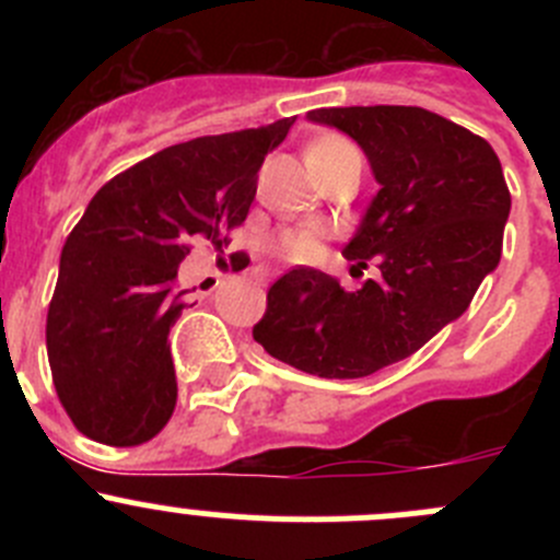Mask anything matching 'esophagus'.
<instances>
[{
  "mask_svg": "<svg viewBox=\"0 0 560 560\" xmlns=\"http://www.w3.org/2000/svg\"><path fill=\"white\" fill-rule=\"evenodd\" d=\"M254 276H257L259 281H270V279H273V273H270L268 268H257V270H254Z\"/></svg>",
  "mask_w": 560,
  "mask_h": 560,
  "instance_id": "1",
  "label": "esophagus"
}]
</instances>
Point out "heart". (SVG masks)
<instances>
[{
    "label": "heart",
    "instance_id": "heart-1",
    "mask_svg": "<svg viewBox=\"0 0 560 560\" xmlns=\"http://www.w3.org/2000/svg\"><path fill=\"white\" fill-rule=\"evenodd\" d=\"M347 154H354V149L343 138H336V135L319 138L312 149H308V156H312V160H338V156ZM319 241L322 230L314 228V224H308V228L284 230V233L273 241V252L281 254L284 259H292V262H303V259L314 257Z\"/></svg>",
    "mask_w": 560,
    "mask_h": 560
}]
</instances>
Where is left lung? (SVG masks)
Returning <instances> with one entry per match:
<instances>
[{"instance_id":"1","label":"left lung","mask_w":560,"mask_h":560,"mask_svg":"<svg viewBox=\"0 0 560 560\" xmlns=\"http://www.w3.org/2000/svg\"><path fill=\"white\" fill-rule=\"evenodd\" d=\"M363 149L380 191L343 257L380 276L349 292L295 268L268 290L254 341L322 380H360L406 360L468 308L501 259L512 197L488 140L425 107L308 110Z\"/></svg>"}]
</instances>
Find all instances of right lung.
Instances as JSON below:
<instances>
[{"instance_id": "1", "label": "right lung", "mask_w": 560, "mask_h": 560, "mask_svg": "<svg viewBox=\"0 0 560 560\" xmlns=\"http://www.w3.org/2000/svg\"><path fill=\"white\" fill-rule=\"evenodd\" d=\"M295 118L171 145L110 178L67 235L45 343L56 393L83 436L154 439L178 398L171 327L191 244L222 252L257 195V171Z\"/></svg>"}]
</instances>
